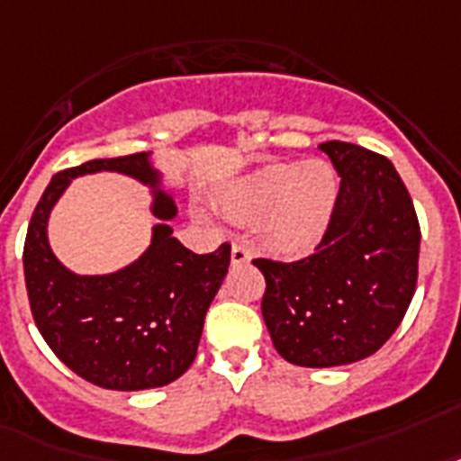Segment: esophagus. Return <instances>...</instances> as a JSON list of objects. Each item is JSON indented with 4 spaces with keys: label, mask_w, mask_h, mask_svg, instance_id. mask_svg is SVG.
<instances>
[{
    "label": "esophagus",
    "mask_w": 461,
    "mask_h": 461,
    "mask_svg": "<svg viewBox=\"0 0 461 461\" xmlns=\"http://www.w3.org/2000/svg\"><path fill=\"white\" fill-rule=\"evenodd\" d=\"M250 260V250L243 243H234L231 246V265H243Z\"/></svg>",
    "instance_id": "1"
}]
</instances>
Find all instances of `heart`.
<instances>
[{
    "instance_id": "heart-1",
    "label": "heart",
    "mask_w": 461,
    "mask_h": 461,
    "mask_svg": "<svg viewBox=\"0 0 461 461\" xmlns=\"http://www.w3.org/2000/svg\"><path fill=\"white\" fill-rule=\"evenodd\" d=\"M339 203V177L324 160L275 163L237 179L222 194L237 220L263 218L265 239L282 256H305L320 246Z\"/></svg>"
}]
</instances>
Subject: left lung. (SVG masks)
Returning a JSON list of instances; mask_svg holds the SVG:
<instances>
[{
    "label": "left lung",
    "mask_w": 461,
    "mask_h": 461,
    "mask_svg": "<svg viewBox=\"0 0 461 461\" xmlns=\"http://www.w3.org/2000/svg\"><path fill=\"white\" fill-rule=\"evenodd\" d=\"M340 175L339 203L312 256L253 260L265 275L263 320L276 353L298 366L365 360L405 317L419 265V220L391 160L324 141Z\"/></svg>",
    "instance_id": "1"
}]
</instances>
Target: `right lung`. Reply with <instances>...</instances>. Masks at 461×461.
Instances as JSON below:
<instances>
[{
  "mask_svg": "<svg viewBox=\"0 0 461 461\" xmlns=\"http://www.w3.org/2000/svg\"><path fill=\"white\" fill-rule=\"evenodd\" d=\"M121 171L152 189V246L111 276H75L48 246L55 201L75 176ZM177 205L163 189L151 153L87 160L51 177L28 224L23 249L30 310L47 346L66 366L108 391L167 386L192 366L205 312L230 267V243L198 256L172 237Z\"/></svg>",
  "mask_w": 461,
  "mask_h": 461,
  "instance_id": "add662e5",
  "label": "right lung"
}]
</instances>
